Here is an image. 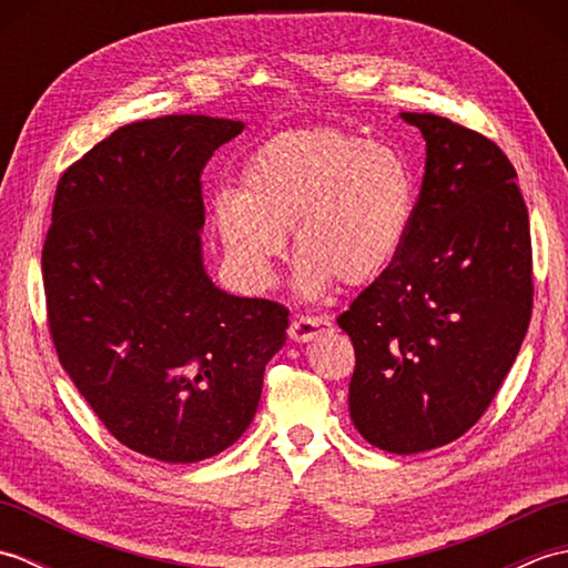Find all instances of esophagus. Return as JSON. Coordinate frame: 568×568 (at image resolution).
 Returning <instances> with one entry per match:
<instances>
[{
    "label": "esophagus",
    "instance_id": "esophagus-1",
    "mask_svg": "<svg viewBox=\"0 0 568 568\" xmlns=\"http://www.w3.org/2000/svg\"><path fill=\"white\" fill-rule=\"evenodd\" d=\"M332 329V320L329 317H295L291 329H287V336L295 344H307L315 339L317 334Z\"/></svg>",
    "mask_w": 568,
    "mask_h": 568
}]
</instances>
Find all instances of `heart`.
<instances>
[{
  "mask_svg": "<svg viewBox=\"0 0 568 568\" xmlns=\"http://www.w3.org/2000/svg\"><path fill=\"white\" fill-rule=\"evenodd\" d=\"M413 210L415 183L400 155L336 129H295L248 155L236 192L214 197L212 222L229 261L258 293L273 287L293 232L297 291L320 300L334 283L354 291L388 273Z\"/></svg>",
  "mask_w": 568,
  "mask_h": 568,
  "instance_id": "obj_1",
  "label": "heart"
}]
</instances>
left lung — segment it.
I'll list each match as a JSON object with an SVG mask.
<instances>
[{"label":"left lung","mask_w":568,"mask_h":568,"mask_svg":"<svg viewBox=\"0 0 568 568\" xmlns=\"http://www.w3.org/2000/svg\"><path fill=\"white\" fill-rule=\"evenodd\" d=\"M425 178L390 271L339 315L356 368L348 415L368 444L419 454L462 437L513 368L532 315V246L515 168L486 136L403 112Z\"/></svg>","instance_id":"1"}]
</instances>
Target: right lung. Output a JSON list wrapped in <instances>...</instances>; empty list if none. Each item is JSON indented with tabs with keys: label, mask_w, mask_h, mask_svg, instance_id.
<instances>
[{
	"label": "right lung",
	"mask_w": 568,
	"mask_h": 568,
	"mask_svg": "<svg viewBox=\"0 0 568 568\" xmlns=\"http://www.w3.org/2000/svg\"><path fill=\"white\" fill-rule=\"evenodd\" d=\"M244 122L204 114L116 129L70 165L43 246L53 344L70 381L129 449L195 464L258 409L287 310L212 283L202 168Z\"/></svg>",
	"instance_id": "1"
}]
</instances>
